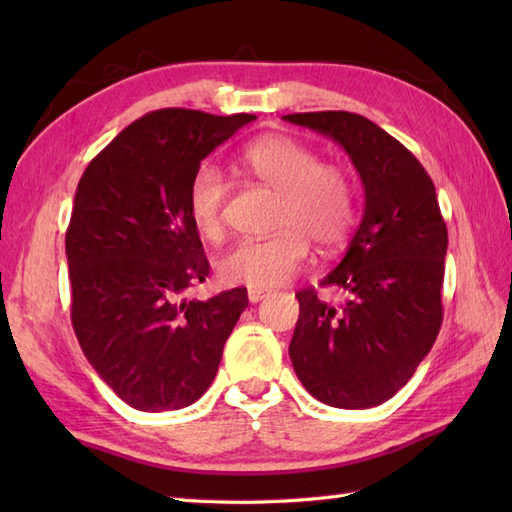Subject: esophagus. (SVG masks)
Wrapping results in <instances>:
<instances>
[{"mask_svg":"<svg viewBox=\"0 0 512 512\" xmlns=\"http://www.w3.org/2000/svg\"><path fill=\"white\" fill-rule=\"evenodd\" d=\"M270 295L268 290H264V288H248V301L250 303H259L262 299H266Z\"/></svg>","mask_w":512,"mask_h":512,"instance_id":"esophagus-1","label":"esophagus"}]
</instances>
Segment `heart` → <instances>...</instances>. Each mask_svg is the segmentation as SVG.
Masks as SVG:
<instances>
[{
	"label": "heart",
	"mask_w": 512,
	"mask_h": 512,
	"mask_svg": "<svg viewBox=\"0 0 512 512\" xmlns=\"http://www.w3.org/2000/svg\"><path fill=\"white\" fill-rule=\"evenodd\" d=\"M242 167L279 193L275 235L242 239L217 259L228 284L275 288L297 273L308 257V239L321 248L339 246L354 222V193L347 173L290 136H262L242 151ZM228 184L222 171L202 165L193 173L187 211L195 231L217 239L224 226Z\"/></svg>",
	"instance_id": "b5f03b06"
}]
</instances>
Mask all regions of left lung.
<instances>
[{
    "label": "left lung",
    "mask_w": 512,
    "mask_h": 512,
    "mask_svg": "<svg viewBox=\"0 0 512 512\" xmlns=\"http://www.w3.org/2000/svg\"><path fill=\"white\" fill-rule=\"evenodd\" d=\"M284 121L339 143L365 191L347 253L321 279L343 303L334 306L314 288L297 292L290 361L325 405L376 407L407 385L442 325L449 237L436 187L418 158L365 116L306 112Z\"/></svg>",
    "instance_id": "obj_1"
}]
</instances>
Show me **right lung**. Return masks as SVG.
Here are the masks:
<instances>
[{
	"label": "right lung",
	"mask_w": 512,
	"mask_h": 512,
	"mask_svg": "<svg viewBox=\"0 0 512 512\" xmlns=\"http://www.w3.org/2000/svg\"><path fill=\"white\" fill-rule=\"evenodd\" d=\"M255 118L178 107L145 114L79 180L65 233L72 325L96 374L129 407L193 405L248 306L246 288L206 301L182 295L209 277L187 211L193 173Z\"/></svg>",
	"instance_id": "obj_1"
}]
</instances>
